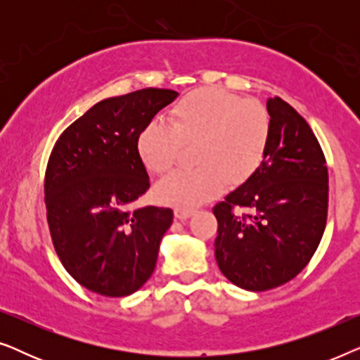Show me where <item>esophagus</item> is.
Here are the masks:
<instances>
[{
	"label": "esophagus",
	"instance_id": "1",
	"mask_svg": "<svg viewBox=\"0 0 360 360\" xmlns=\"http://www.w3.org/2000/svg\"><path fill=\"white\" fill-rule=\"evenodd\" d=\"M175 218L180 219V221H186L188 218H191L193 216V211L191 210H185V208H175Z\"/></svg>",
	"mask_w": 360,
	"mask_h": 360
}]
</instances>
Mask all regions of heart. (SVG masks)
Returning <instances> with one entry per match:
<instances>
[{
  "label": "heart",
  "mask_w": 360,
  "mask_h": 360,
  "mask_svg": "<svg viewBox=\"0 0 360 360\" xmlns=\"http://www.w3.org/2000/svg\"><path fill=\"white\" fill-rule=\"evenodd\" d=\"M272 121L264 105L221 88H196L169 110V126L152 121L137 134L136 150L152 174L164 175L193 144L196 169L176 170L157 185L164 203L185 210L213 200L229 184H243L267 154Z\"/></svg>",
  "instance_id": "obj_1"
}]
</instances>
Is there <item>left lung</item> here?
Segmentation results:
<instances>
[{"label":"left lung","mask_w":360,"mask_h":360,"mask_svg":"<svg viewBox=\"0 0 360 360\" xmlns=\"http://www.w3.org/2000/svg\"><path fill=\"white\" fill-rule=\"evenodd\" d=\"M272 132L257 170L213 208L214 255L229 282L265 292L297 277L328 218V167L308 122L282 98L267 100Z\"/></svg>","instance_id":"1"}]
</instances>
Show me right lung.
<instances>
[{
	"instance_id": "add662e5",
	"label": "right lung",
	"mask_w": 360,
	"mask_h": 360,
	"mask_svg": "<svg viewBox=\"0 0 360 360\" xmlns=\"http://www.w3.org/2000/svg\"><path fill=\"white\" fill-rule=\"evenodd\" d=\"M179 93L144 88L106 98L72 122L46 170V208L60 262L82 287L127 297L150 278L174 211L132 203L150 180L136 150L141 129Z\"/></svg>"
}]
</instances>
